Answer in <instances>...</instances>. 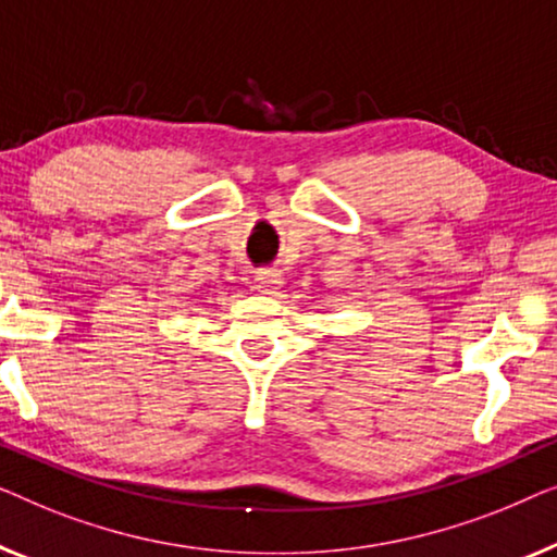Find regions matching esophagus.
<instances>
[{"label":"esophagus","mask_w":557,"mask_h":557,"mask_svg":"<svg viewBox=\"0 0 557 557\" xmlns=\"http://www.w3.org/2000/svg\"><path fill=\"white\" fill-rule=\"evenodd\" d=\"M280 285H282V272H280V270H275V268H262V270H257L255 287L260 289V293L272 295V293H277Z\"/></svg>","instance_id":"obj_1"}]
</instances>
